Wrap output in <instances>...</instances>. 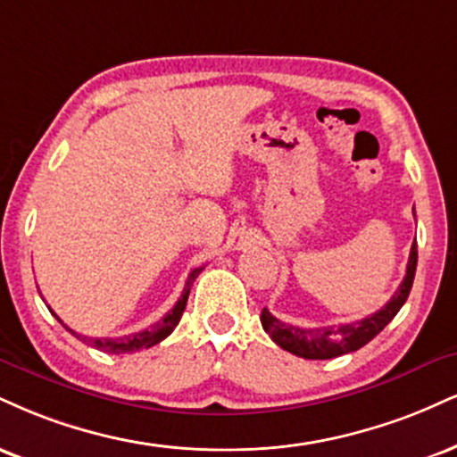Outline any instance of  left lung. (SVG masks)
Here are the masks:
<instances>
[{"mask_svg":"<svg viewBox=\"0 0 457 457\" xmlns=\"http://www.w3.org/2000/svg\"><path fill=\"white\" fill-rule=\"evenodd\" d=\"M417 268V245L411 246L409 263H406V277L400 283V287L392 295V300L377 311L375 315L361 319L355 323H343V326L334 328H298L283 323L268 312V309L262 311V326L270 334V338L278 347L289 351V353L304 357V360H332V357L351 353L364 347L372 338L387 326L392 319L398 315L403 304L409 298L411 287H413Z\"/></svg>","mask_w":457,"mask_h":457,"instance_id":"1","label":"left lung"}]
</instances>
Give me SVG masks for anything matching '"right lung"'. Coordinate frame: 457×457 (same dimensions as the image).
<instances>
[{
	"label": "right lung",
	"instance_id": "add662e5",
	"mask_svg": "<svg viewBox=\"0 0 457 457\" xmlns=\"http://www.w3.org/2000/svg\"><path fill=\"white\" fill-rule=\"evenodd\" d=\"M202 272V268H195L194 272L189 274V278H187L185 283V289H183V295H180L179 302L174 304V309L166 312V317L159 319L157 323H153L151 328L142 329V332H136V334H129V337H120V338H87V337H80V334H76L74 329L65 326V323L59 319L57 315H54V319H57L62 326L68 329V332L74 334L76 338H82V340H89V343L93 345L96 349L100 351H106V353H134V351H140V349H148L153 347V345L162 343L163 338H168L170 334H172V329L179 326L180 317H183V311L187 306V298H189V291H191V285H194V281L197 278V274Z\"/></svg>",
	"mask_w": 457,
	"mask_h": 457
}]
</instances>
